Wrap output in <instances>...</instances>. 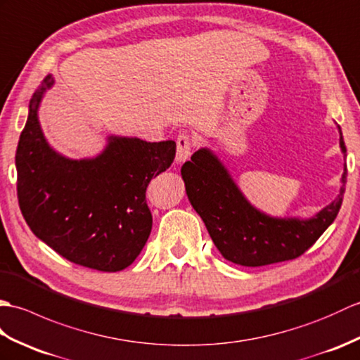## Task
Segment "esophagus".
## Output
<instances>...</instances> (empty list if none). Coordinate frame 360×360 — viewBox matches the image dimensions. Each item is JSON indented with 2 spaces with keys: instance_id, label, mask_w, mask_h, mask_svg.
Returning <instances> with one entry per match:
<instances>
[{
  "instance_id": "1",
  "label": "esophagus",
  "mask_w": 360,
  "mask_h": 360,
  "mask_svg": "<svg viewBox=\"0 0 360 360\" xmlns=\"http://www.w3.org/2000/svg\"><path fill=\"white\" fill-rule=\"evenodd\" d=\"M197 145V140L186 131H181L177 137V162H185Z\"/></svg>"
}]
</instances>
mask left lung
I'll list each match as a JSON object with an SVG mask.
<instances>
[{"instance_id": "1", "label": "left lung", "mask_w": 360, "mask_h": 360, "mask_svg": "<svg viewBox=\"0 0 360 360\" xmlns=\"http://www.w3.org/2000/svg\"><path fill=\"white\" fill-rule=\"evenodd\" d=\"M340 148L345 154L342 132ZM181 175L191 205L223 257L242 266H263L297 259L325 233L340 210L347 165L339 197L311 220L271 219L254 210L207 149L194 153L181 166Z\"/></svg>"}]
</instances>
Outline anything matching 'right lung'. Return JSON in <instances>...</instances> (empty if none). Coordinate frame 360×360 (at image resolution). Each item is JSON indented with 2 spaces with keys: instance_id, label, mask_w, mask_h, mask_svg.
<instances>
[{
  "instance_id": "1",
  "label": "right lung",
  "mask_w": 360,
  "mask_h": 360,
  "mask_svg": "<svg viewBox=\"0 0 360 360\" xmlns=\"http://www.w3.org/2000/svg\"><path fill=\"white\" fill-rule=\"evenodd\" d=\"M53 79L30 100L20 135L17 195L24 220L39 240L69 262L115 273L137 259L153 229L148 185L169 167L175 141L110 139L94 160H69L47 145L37 109Z\"/></svg>"
}]
</instances>
